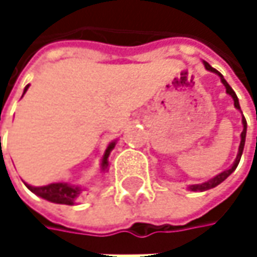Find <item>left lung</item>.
Returning <instances> with one entry per match:
<instances>
[{
    "label": "left lung",
    "mask_w": 257,
    "mask_h": 257,
    "mask_svg": "<svg viewBox=\"0 0 257 257\" xmlns=\"http://www.w3.org/2000/svg\"><path fill=\"white\" fill-rule=\"evenodd\" d=\"M204 65H205V68L208 70V71H211V73H216L220 80H222V83L225 84V87H226V93H229L232 96V99H233V105H235V108H238V110H241L239 108V102H238V98H236V95H235V92L232 90V87L228 84V81L223 78V76L217 71V70H214L210 64H207V62H204ZM242 132H241V143H239V149H238V155H236V159H235V162L232 164L231 168H228L226 171H223V173H220V174H217L216 177H213L211 180H208V181H205V183H201V184H192V186H189V189L192 190V192H204V190H208V189H213V187H216L217 184H220L222 181H225V180L228 179L229 176H231L232 173L235 171V168L238 167V164H239V159H241V155H242V150H244V144H245V132H247V122H245V119H244V116H242Z\"/></svg>",
    "instance_id": "1"
}]
</instances>
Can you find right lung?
<instances>
[{
    "label": "right lung",
    "mask_w": 257,
    "mask_h": 257,
    "mask_svg": "<svg viewBox=\"0 0 257 257\" xmlns=\"http://www.w3.org/2000/svg\"><path fill=\"white\" fill-rule=\"evenodd\" d=\"M29 84L25 87L24 93L28 90ZM116 143H111L105 153H104V158H102V164H101V168L105 170L108 167V155L110 152L114 149ZM26 184V183H25ZM26 187L34 192L35 195H38L40 198L43 199H47L50 202H55V204H65V205H74L80 201V193H81V189L76 187V186H71L68 183H50L47 186H40V187H35V186H29L26 184Z\"/></svg>",
    "instance_id": "right-lung-1"
}]
</instances>
